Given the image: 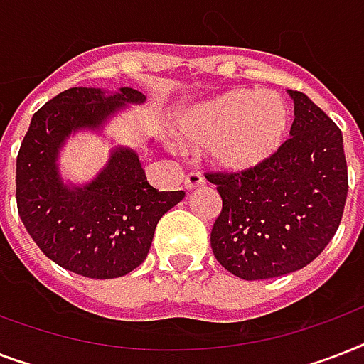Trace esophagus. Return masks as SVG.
I'll return each mask as SVG.
<instances>
[{
    "label": "esophagus",
    "mask_w": 364,
    "mask_h": 364,
    "mask_svg": "<svg viewBox=\"0 0 364 364\" xmlns=\"http://www.w3.org/2000/svg\"><path fill=\"white\" fill-rule=\"evenodd\" d=\"M202 185H205V179L200 173H188L187 177H185V188L187 191H194V188L202 187Z\"/></svg>",
    "instance_id": "esophagus-1"
}]
</instances>
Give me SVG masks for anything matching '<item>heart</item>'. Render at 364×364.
I'll return each instance as SVG.
<instances>
[{
	"label": "heart",
	"mask_w": 364,
	"mask_h": 364,
	"mask_svg": "<svg viewBox=\"0 0 364 364\" xmlns=\"http://www.w3.org/2000/svg\"><path fill=\"white\" fill-rule=\"evenodd\" d=\"M287 102L270 90L232 88L179 113L173 134L187 147L208 145L210 160L225 171H253L287 141Z\"/></svg>",
	"instance_id": "heart-1"
}]
</instances>
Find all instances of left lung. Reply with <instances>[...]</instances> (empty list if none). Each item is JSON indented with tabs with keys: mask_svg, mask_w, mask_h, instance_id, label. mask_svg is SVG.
<instances>
[{
	"mask_svg": "<svg viewBox=\"0 0 364 364\" xmlns=\"http://www.w3.org/2000/svg\"><path fill=\"white\" fill-rule=\"evenodd\" d=\"M294 121L282 151L242 173H208L221 194L211 249L230 274L253 282L310 264L336 234L348 164L342 132L306 94L289 90Z\"/></svg>",
	"mask_w": 364,
	"mask_h": 364,
	"instance_id": "1",
	"label": "left lung"
}]
</instances>
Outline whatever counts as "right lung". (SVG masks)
I'll list each match as a JSON object with an SVG mask.
<instances>
[{"instance_id": "1", "label": "right lung", "mask_w": 364, "mask_h": 364, "mask_svg": "<svg viewBox=\"0 0 364 364\" xmlns=\"http://www.w3.org/2000/svg\"><path fill=\"white\" fill-rule=\"evenodd\" d=\"M145 102L122 87L68 88L31 117L16 156V205L33 242L56 264L94 279L130 274L147 257L160 217L183 200V191H156L139 154L117 145L96 176L71 183L60 153L79 132L104 134L128 105ZM151 145V141L147 143Z\"/></svg>"}]
</instances>
